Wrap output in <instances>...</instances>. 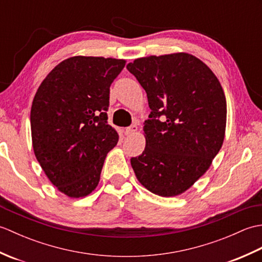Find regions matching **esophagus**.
<instances>
[{
	"instance_id": "1",
	"label": "esophagus",
	"mask_w": 262,
	"mask_h": 262,
	"mask_svg": "<svg viewBox=\"0 0 262 262\" xmlns=\"http://www.w3.org/2000/svg\"><path fill=\"white\" fill-rule=\"evenodd\" d=\"M136 130H137V126H136V125H132V126H129V127L125 128L124 133H125L126 136H129V135H132V134H134V133H135Z\"/></svg>"
}]
</instances>
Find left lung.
Listing matches in <instances>:
<instances>
[{"label": "left lung", "instance_id": "8db88e82", "mask_svg": "<svg viewBox=\"0 0 262 262\" xmlns=\"http://www.w3.org/2000/svg\"><path fill=\"white\" fill-rule=\"evenodd\" d=\"M147 94L146 146L130 159L138 181L162 197L180 194L210 166L224 141L226 100L207 65L190 54L127 64Z\"/></svg>", "mask_w": 262, "mask_h": 262}]
</instances>
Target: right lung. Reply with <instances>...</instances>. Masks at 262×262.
I'll list each match as a JSON object with an SVG mask.
<instances>
[{
    "label": "right lung",
    "mask_w": 262,
    "mask_h": 262,
    "mask_svg": "<svg viewBox=\"0 0 262 262\" xmlns=\"http://www.w3.org/2000/svg\"><path fill=\"white\" fill-rule=\"evenodd\" d=\"M125 63L68 58L46 76L33 98V151L48 179L69 197H84L96 189L107 153L118 143L107 111L110 85Z\"/></svg>",
    "instance_id": "obj_1"
}]
</instances>
